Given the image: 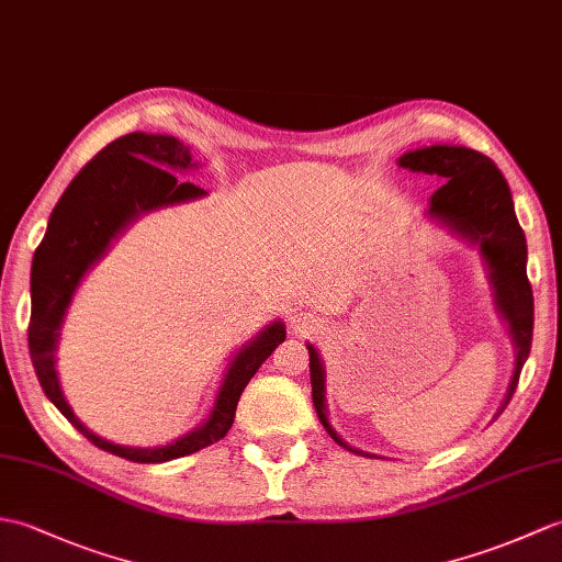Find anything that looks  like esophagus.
Here are the masks:
<instances>
[{
  "label": "esophagus",
  "instance_id": "esophagus-1",
  "mask_svg": "<svg viewBox=\"0 0 562 562\" xmlns=\"http://www.w3.org/2000/svg\"><path fill=\"white\" fill-rule=\"evenodd\" d=\"M290 323L296 335H308L316 330V321H313V316H308V313H294Z\"/></svg>",
  "mask_w": 562,
  "mask_h": 562
}]
</instances>
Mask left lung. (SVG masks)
<instances>
[{
	"label": "left lung",
	"instance_id": "obj_1",
	"mask_svg": "<svg viewBox=\"0 0 562 562\" xmlns=\"http://www.w3.org/2000/svg\"><path fill=\"white\" fill-rule=\"evenodd\" d=\"M400 165L412 169V172L446 179L442 187L430 195L428 213L446 222L462 237L476 241L486 258L495 286V304H498L505 321L510 323L517 347V363L501 407L503 412L517 390L521 367H525L531 349L533 330V294L527 278V239L515 215L510 187H507L503 172L491 158L462 146H430L404 153ZM308 369L313 407H316L325 430L347 450L367 454L357 448H349L328 424V414H325V373L318 351L311 345ZM367 458H371V454H367Z\"/></svg>",
	"mask_w": 562,
	"mask_h": 562
}]
</instances>
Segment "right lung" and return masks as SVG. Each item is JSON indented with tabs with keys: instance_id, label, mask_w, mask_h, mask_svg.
<instances>
[{
	"instance_id": "right-lung-1",
	"label": "right lung",
	"mask_w": 562,
	"mask_h": 562,
	"mask_svg": "<svg viewBox=\"0 0 562 562\" xmlns=\"http://www.w3.org/2000/svg\"><path fill=\"white\" fill-rule=\"evenodd\" d=\"M191 167V153L175 136L126 134L102 148L78 172L49 215L47 232L35 249L31 270V323L29 349L49 402L67 416L69 424L104 452L116 458L155 464L199 452L227 436L237 402L276 347L284 342V325L272 323L251 345H246L222 381L211 419L193 434L165 448H124L102 440L76 419L61 395L55 371V349L64 313L81 282L83 272L104 254L110 241L128 220L162 205L201 199L205 193L191 181H179L172 172Z\"/></svg>"
}]
</instances>
